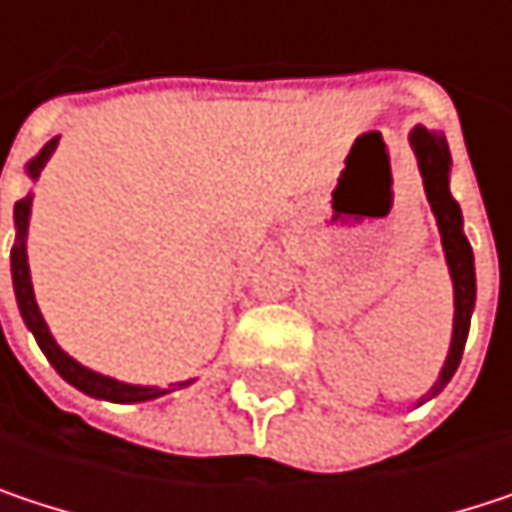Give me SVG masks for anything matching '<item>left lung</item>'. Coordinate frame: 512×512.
Here are the masks:
<instances>
[{"label": "left lung", "instance_id": "8db88e82", "mask_svg": "<svg viewBox=\"0 0 512 512\" xmlns=\"http://www.w3.org/2000/svg\"><path fill=\"white\" fill-rule=\"evenodd\" d=\"M409 145H412L415 159H418L424 192H427L430 210L436 216V225L442 234V249H445V260H448V272L454 281V332H451L448 358L439 370V379L430 385V391L412 403V409H418L427 400H433L436 394H442V388L451 382V376L460 367L471 314H474V299H477V278H474V255H471L468 237L462 231V210L451 195V151H448L445 136L418 124L409 133Z\"/></svg>", "mask_w": 512, "mask_h": 512}]
</instances>
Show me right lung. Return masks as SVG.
Masks as SVG:
<instances>
[{"instance_id":"1","label":"right lung","mask_w":512,"mask_h":512,"mask_svg":"<svg viewBox=\"0 0 512 512\" xmlns=\"http://www.w3.org/2000/svg\"><path fill=\"white\" fill-rule=\"evenodd\" d=\"M58 148V136L50 139L38 154L26 162V174L29 180H38L44 165L50 162V156ZM32 192L26 198H20L14 204V228H17V237H14V249H11V281H14V296H17V308H20V317L26 323V329L35 335L38 347L44 350V356L50 361L52 367L58 370V376L64 382H70L73 388H79L82 394L88 397H97V400H109V403H148L156 400L162 394H171L177 388H189L195 379H180V382H171L168 388H159V385H133V382H121L115 376H106V373H97L85 364H79L73 356H67L55 338H52L50 326L35 302V287H32V269H29V252H26V240H29V219H32Z\"/></svg>"}]
</instances>
